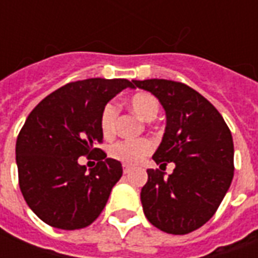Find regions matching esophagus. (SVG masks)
Returning a JSON list of instances; mask_svg holds the SVG:
<instances>
[{
    "label": "esophagus",
    "instance_id": "esophagus-1",
    "mask_svg": "<svg viewBox=\"0 0 258 258\" xmlns=\"http://www.w3.org/2000/svg\"><path fill=\"white\" fill-rule=\"evenodd\" d=\"M130 170H131V168H130L128 166H127V164H124V166H123V171H124V174H128V173H130Z\"/></svg>",
    "mask_w": 258,
    "mask_h": 258
}]
</instances>
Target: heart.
<instances>
[{
  "label": "heart",
  "mask_w": 258,
  "mask_h": 258,
  "mask_svg": "<svg viewBox=\"0 0 258 258\" xmlns=\"http://www.w3.org/2000/svg\"><path fill=\"white\" fill-rule=\"evenodd\" d=\"M127 106L138 114L145 121H152L159 113V102L153 95L148 92H138L127 101ZM118 107L113 102H107L102 107L99 116V125L105 137H112L116 133ZM153 151V145L149 140H125L114 144L110 149V155L127 166H135L145 159Z\"/></svg>",
  "instance_id": "b5f03b06"
}]
</instances>
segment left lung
<instances>
[{
    "label": "left lung",
    "instance_id": "1",
    "mask_svg": "<svg viewBox=\"0 0 258 258\" xmlns=\"http://www.w3.org/2000/svg\"><path fill=\"white\" fill-rule=\"evenodd\" d=\"M166 110L167 125L153 155L156 164L175 168L168 177L148 170L141 202L148 221L160 231L185 235L214 216L233 178V141L210 102L186 84L171 80H133Z\"/></svg>",
    "mask_w": 258,
    "mask_h": 258
}]
</instances>
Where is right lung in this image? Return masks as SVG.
Returning <instances> with one entry per match:
<instances>
[{"label":"right lung","instance_id":"obj_1","mask_svg":"<svg viewBox=\"0 0 258 258\" xmlns=\"http://www.w3.org/2000/svg\"><path fill=\"white\" fill-rule=\"evenodd\" d=\"M134 88L125 79H88L60 87L37 105L16 141L19 186L26 203L42 221L59 229H80L95 221L112 188L123 175L121 163L106 157L102 107L121 92ZM99 151L90 172L80 156Z\"/></svg>","mask_w":258,"mask_h":258}]
</instances>
